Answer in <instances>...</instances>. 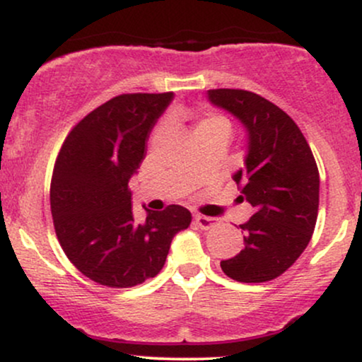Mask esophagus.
<instances>
[{
  "instance_id": "1",
  "label": "esophagus",
  "mask_w": 362,
  "mask_h": 362,
  "mask_svg": "<svg viewBox=\"0 0 362 362\" xmlns=\"http://www.w3.org/2000/svg\"><path fill=\"white\" fill-rule=\"evenodd\" d=\"M194 223L197 224L201 230H209V228H213L214 224V219L209 218V216H202V214H195L194 216Z\"/></svg>"
}]
</instances>
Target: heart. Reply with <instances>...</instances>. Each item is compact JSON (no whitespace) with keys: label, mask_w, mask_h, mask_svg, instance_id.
Returning <instances> with one entry per match:
<instances>
[{"label":"heart","mask_w":362,"mask_h":362,"mask_svg":"<svg viewBox=\"0 0 362 362\" xmlns=\"http://www.w3.org/2000/svg\"><path fill=\"white\" fill-rule=\"evenodd\" d=\"M214 124H223V126H228L226 119L219 117V115H214V114H204L199 120L197 124V129L199 127H206V126H214Z\"/></svg>","instance_id":"1"}]
</instances>
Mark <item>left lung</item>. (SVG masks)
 <instances>
[{
    "instance_id": "1",
    "label": "left lung",
    "mask_w": 362,
    "mask_h": 362,
    "mask_svg": "<svg viewBox=\"0 0 362 362\" xmlns=\"http://www.w3.org/2000/svg\"><path fill=\"white\" fill-rule=\"evenodd\" d=\"M207 100L247 131V155L233 180L238 199L255 209L240 224L243 250L221 260V269L240 282L276 279L305 252L317 224L320 175L313 153L296 122L260 95L219 88L207 90Z\"/></svg>"
}]
</instances>
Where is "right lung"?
<instances>
[{"label":"right lung","instance_id":"right-lung-1","mask_svg":"<svg viewBox=\"0 0 362 362\" xmlns=\"http://www.w3.org/2000/svg\"><path fill=\"white\" fill-rule=\"evenodd\" d=\"M175 95H119L90 112L66 138L54 167L51 213L57 240L74 267L109 288L155 277L178 231L192 216L172 204L132 214L129 180L146 156L153 127Z\"/></svg>","mask_w":362,"mask_h":362}]
</instances>
